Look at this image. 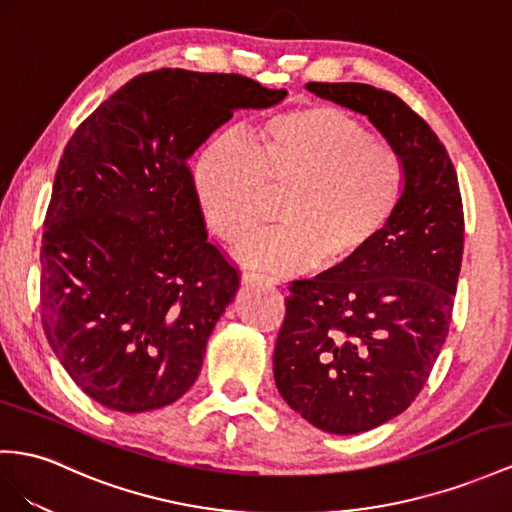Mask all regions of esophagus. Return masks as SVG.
Here are the masks:
<instances>
[{
  "label": "esophagus",
  "instance_id": "34e87169",
  "mask_svg": "<svg viewBox=\"0 0 512 512\" xmlns=\"http://www.w3.org/2000/svg\"><path fill=\"white\" fill-rule=\"evenodd\" d=\"M242 283L246 285H277V281L257 272H242Z\"/></svg>",
  "mask_w": 512,
  "mask_h": 512
}]
</instances>
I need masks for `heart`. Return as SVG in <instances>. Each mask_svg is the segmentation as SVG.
I'll return each instance as SVG.
<instances>
[{
  "label": "heart",
  "instance_id": "1",
  "mask_svg": "<svg viewBox=\"0 0 512 512\" xmlns=\"http://www.w3.org/2000/svg\"><path fill=\"white\" fill-rule=\"evenodd\" d=\"M406 162L335 106L274 114L244 142L216 138L192 164V190L205 225L240 242L266 218L270 194L287 196L279 225L242 246V259L274 272L335 274L383 238L406 190Z\"/></svg>",
  "mask_w": 512,
  "mask_h": 512
}]
</instances>
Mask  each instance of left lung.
I'll list each match as a JSON object with an SVG mask.
<instances>
[{
	"mask_svg": "<svg viewBox=\"0 0 512 512\" xmlns=\"http://www.w3.org/2000/svg\"><path fill=\"white\" fill-rule=\"evenodd\" d=\"M307 90L368 116L409 173L391 227L355 266L290 285L274 348L283 400L324 432L357 435L417 398L445 344L463 201L448 151L400 97L357 82H309Z\"/></svg>",
	"mask_w": 512,
	"mask_h": 512,
	"instance_id": "left-lung-1",
	"label": "left lung"
}]
</instances>
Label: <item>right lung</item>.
I'll return each instance as SVG.
<instances>
[{
	"label": "right lung",
	"instance_id": "add662e5",
	"mask_svg": "<svg viewBox=\"0 0 512 512\" xmlns=\"http://www.w3.org/2000/svg\"><path fill=\"white\" fill-rule=\"evenodd\" d=\"M287 95L235 73H142L75 129L41 248L43 329L73 383L121 413L199 378L240 274L207 242L188 160L240 108Z\"/></svg>",
	"mask_w": 512,
	"mask_h": 512
}]
</instances>
